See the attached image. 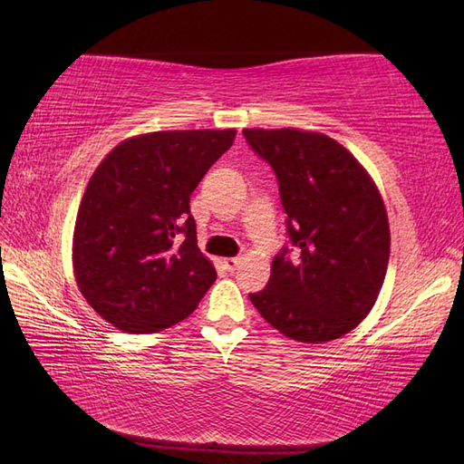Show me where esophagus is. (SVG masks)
<instances>
[{
  "label": "esophagus",
  "mask_w": 464,
  "mask_h": 464,
  "mask_svg": "<svg viewBox=\"0 0 464 464\" xmlns=\"http://www.w3.org/2000/svg\"><path fill=\"white\" fill-rule=\"evenodd\" d=\"M237 265H240V257H227V259H224V266H227L228 271H234Z\"/></svg>",
  "instance_id": "esophagus-1"
}]
</instances>
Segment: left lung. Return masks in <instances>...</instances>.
<instances>
[{
	"label": "left lung",
	"mask_w": 464,
	"mask_h": 464,
	"mask_svg": "<svg viewBox=\"0 0 464 464\" xmlns=\"http://www.w3.org/2000/svg\"><path fill=\"white\" fill-rule=\"evenodd\" d=\"M271 164L290 246L278 251L266 286L249 300L288 339L329 343L370 314L389 263L382 195L334 139L300 130H244Z\"/></svg>",
	"instance_id": "1"
}]
</instances>
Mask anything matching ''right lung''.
<instances>
[{"instance_id":"1","label":"right lung","mask_w":464,"mask_h":464,"mask_svg":"<svg viewBox=\"0 0 464 464\" xmlns=\"http://www.w3.org/2000/svg\"><path fill=\"white\" fill-rule=\"evenodd\" d=\"M236 130L154 131L111 149L77 213L73 271L92 310L133 334L186 319L215 283L189 198Z\"/></svg>"}]
</instances>
